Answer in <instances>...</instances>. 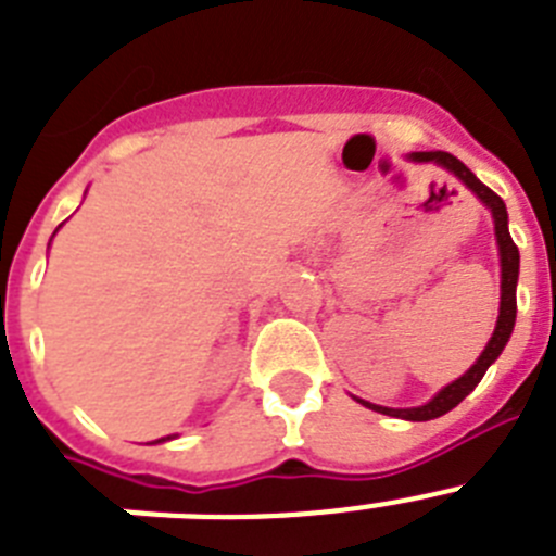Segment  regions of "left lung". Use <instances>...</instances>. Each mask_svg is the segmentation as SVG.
Instances as JSON below:
<instances>
[{
	"label": "left lung",
	"instance_id": "8db88e82",
	"mask_svg": "<svg viewBox=\"0 0 556 556\" xmlns=\"http://www.w3.org/2000/svg\"><path fill=\"white\" fill-rule=\"evenodd\" d=\"M406 159L415 161V164L443 166V169L451 172V175H454L459 184H465L470 191H473L476 198H479V203L488 205V211L493 214L495 244H498V264H501L498 320H495V328H493V337H490V342L484 345L481 356L476 358L468 370L462 372L456 381H451L448 387H443V390L437 392L431 401H426L424 406H409V409H392V406H378V404H370V401H362V397H356L358 404L367 406V409L381 412V415H390V417H401V420H415V424H420V420H434V417H443L445 412L454 409L459 401H465V397H468L470 392L476 390V384H479L481 378H484L488 367L493 365L495 358L501 356V351H504V345L509 342V337H513L515 312H518V303H515V289H518L520 255H518V248H515V242H513V236H509V217H507V205H504V200H501L493 189H488V186L481 184V180L476 178L473 172L462 164L459 159H454L451 152H443V150L412 152V155H406Z\"/></svg>",
	"mask_w": 556,
	"mask_h": 556
}]
</instances>
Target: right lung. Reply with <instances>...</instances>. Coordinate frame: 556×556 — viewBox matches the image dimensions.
<instances>
[{
    "label": "right lung",
    "mask_w": 556,
    "mask_h": 556,
    "mask_svg": "<svg viewBox=\"0 0 556 556\" xmlns=\"http://www.w3.org/2000/svg\"><path fill=\"white\" fill-rule=\"evenodd\" d=\"M166 440H175V434H169V437H161V440H155V443H166Z\"/></svg>",
    "instance_id": "add662e5"
}]
</instances>
